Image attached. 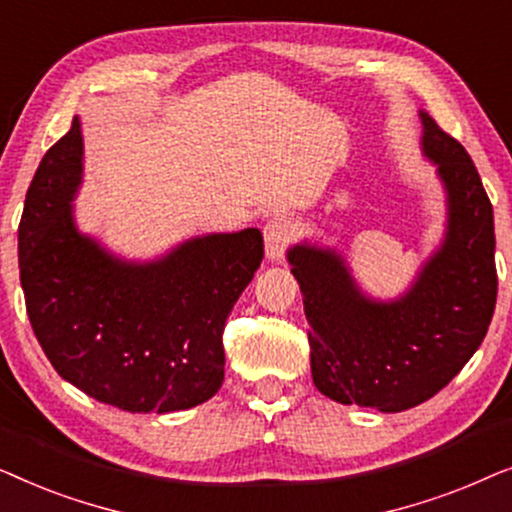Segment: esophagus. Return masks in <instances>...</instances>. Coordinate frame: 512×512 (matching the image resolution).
I'll use <instances>...</instances> for the list:
<instances>
[{"label": "esophagus", "instance_id": "esophagus-1", "mask_svg": "<svg viewBox=\"0 0 512 512\" xmlns=\"http://www.w3.org/2000/svg\"><path fill=\"white\" fill-rule=\"evenodd\" d=\"M263 235H265V258H268V261H279L293 237V223L286 219V216H275V219L265 223Z\"/></svg>", "mask_w": 512, "mask_h": 512}]
</instances>
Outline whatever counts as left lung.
Instances as JSON below:
<instances>
[{
    "mask_svg": "<svg viewBox=\"0 0 512 512\" xmlns=\"http://www.w3.org/2000/svg\"><path fill=\"white\" fill-rule=\"evenodd\" d=\"M419 121L447 223L403 296L370 298L333 247L305 240L286 251L310 324L314 387L342 405L403 412L429 401L475 354L494 314L492 202L464 146L426 111Z\"/></svg>",
    "mask_w": 512,
    "mask_h": 512,
    "instance_id": "left-lung-1",
    "label": "left lung"
}]
</instances>
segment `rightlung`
Returning <instances> with one entry per match:
<instances>
[{
    "mask_svg": "<svg viewBox=\"0 0 512 512\" xmlns=\"http://www.w3.org/2000/svg\"><path fill=\"white\" fill-rule=\"evenodd\" d=\"M81 121L41 158L18 228L20 284L62 380L128 412L188 410L223 384V326L263 261L258 228L209 233L128 261L81 233Z\"/></svg>",
    "mask_w": 512,
    "mask_h": 512,
    "instance_id": "1",
    "label": "right lung"
}]
</instances>
